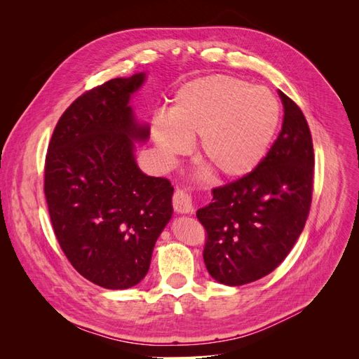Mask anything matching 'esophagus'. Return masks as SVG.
Wrapping results in <instances>:
<instances>
[{"mask_svg": "<svg viewBox=\"0 0 359 359\" xmlns=\"http://www.w3.org/2000/svg\"><path fill=\"white\" fill-rule=\"evenodd\" d=\"M173 210H175L178 214H191L193 212V203L191 198L187 191L177 189L175 193H173Z\"/></svg>", "mask_w": 359, "mask_h": 359, "instance_id": "obj_1", "label": "esophagus"}]
</instances>
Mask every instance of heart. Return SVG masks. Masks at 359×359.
I'll return each mask as SVG.
<instances>
[{"mask_svg": "<svg viewBox=\"0 0 359 359\" xmlns=\"http://www.w3.org/2000/svg\"><path fill=\"white\" fill-rule=\"evenodd\" d=\"M169 118L151 127L160 153L168 160L186 156L199 139V157L217 175L243 178L253 172L273 145L281 111L264 86L232 76H206L189 82L173 97Z\"/></svg>", "mask_w": 359, "mask_h": 359, "instance_id": "b5f03b06", "label": "heart"}]
</instances>
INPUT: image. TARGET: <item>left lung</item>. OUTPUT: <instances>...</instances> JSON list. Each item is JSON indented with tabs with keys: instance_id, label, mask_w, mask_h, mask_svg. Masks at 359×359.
Here are the masks:
<instances>
[{
	"instance_id": "1",
	"label": "left lung",
	"mask_w": 359,
	"mask_h": 359,
	"mask_svg": "<svg viewBox=\"0 0 359 359\" xmlns=\"http://www.w3.org/2000/svg\"><path fill=\"white\" fill-rule=\"evenodd\" d=\"M283 126L248 175L212 189L198 210L206 231L203 262L219 283L241 286L283 262L306 226L313 194V140L298 104L278 91Z\"/></svg>"
}]
</instances>
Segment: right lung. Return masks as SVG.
<instances>
[{
    "mask_svg": "<svg viewBox=\"0 0 359 359\" xmlns=\"http://www.w3.org/2000/svg\"><path fill=\"white\" fill-rule=\"evenodd\" d=\"M145 73L116 78L78 97L48 147L45 196L53 232L73 268L104 289L142 280L157 238L169 223L173 187L148 177L135 158L145 142L130 99Z\"/></svg>",
    "mask_w": 359,
    "mask_h": 359,
    "instance_id": "obj_1",
    "label": "right lung"
}]
</instances>
